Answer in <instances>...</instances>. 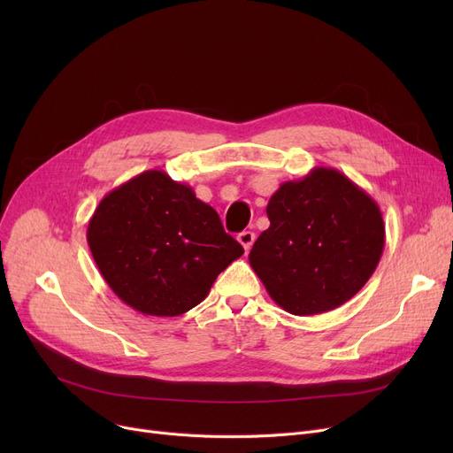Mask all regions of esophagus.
Instances as JSON below:
<instances>
[{
  "label": "esophagus",
  "instance_id": "esophagus-1",
  "mask_svg": "<svg viewBox=\"0 0 453 453\" xmlns=\"http://www.w3.org/2000/svg\"><path fill=\"white\" fill-rule=\"evenodd\" d=\"M236 239H239V242L242 244V248H244L246 251H250L251 244L255 242V233H251V231H242L239 236H236Z\"/></svg>",
  "mask_w": 453,
  "mask_h": 453
}]
</instances>
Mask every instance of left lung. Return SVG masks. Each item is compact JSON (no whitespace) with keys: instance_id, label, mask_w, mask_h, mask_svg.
Returning a JSON list of instances; mask_svg holds the SVG:
<instances>
[{"instance_id":"left-lung-1","label":"left lung","mask_w":453,"mask_h":453,"mask_svg":"<svg viewBox=\"0 0 453 453\" xmlns=\"http://www.w3.org/2000/svg\"><path fill=\"white\" fill-rule=\"evenodd\" d=\"M266 214L270 227L255 241L250 266L270 297L294 316H316L347 303L382 257V211L330 166L284 181Z\"/></svg>"}]
</instances>
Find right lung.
Segmentation results:
<instances>
[{"instance_id":"right-lung-1","label":"right lung","mask_w":453,"mask_h":453,"mask_svg":"<svg viewBox=\"0 0 453 453\" xmlns=\"http://www.w3.org/2000/svg\"><path fill=\"white\" fill-rule=\"evenodd\" d=\"M88 246L111 292L134 311L174 318L200 304L244 250L193 187L145 171L101 200Z\"/></svg>"}]
</instances>
